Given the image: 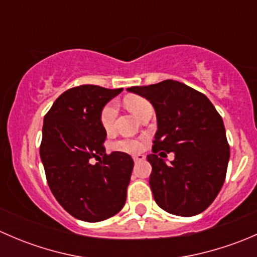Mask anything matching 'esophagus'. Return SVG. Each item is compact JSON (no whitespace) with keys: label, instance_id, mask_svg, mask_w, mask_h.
<instances>
[{"label":"esophagus","instance_id":"34e87169","mask_svg":"<svg viewBox=\"0 0 257 257\" xmlns=\"http://www.w3.org/2000/svg\"><path fill=\"white\" fill-rule=\"evenodd\" d=\"M144 159H145V155L144 154H141V153H139V154H134L133 155V160L136 163L142 162V160H144Z\"/></svg>","mask_w":257,"mask_h":257}]
</instances>
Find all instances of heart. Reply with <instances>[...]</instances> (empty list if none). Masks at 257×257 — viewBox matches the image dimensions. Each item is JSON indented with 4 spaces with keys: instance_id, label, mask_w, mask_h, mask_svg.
Returning <instances> with one entry per match:
<instances>
[{
    "instance_id": "obj_1",
    "label": "heart",
    "mask_w": 257,
    "mask_h": 257,
    "mask_svg": "<svg viewBox=\"0 0 257 257\" xmlns=\"http://www.w3.org/2000/svg\"><path fill=\"white\" fill-rule=\"evenodd\" d=\"M126 105L131 109V112L134 115L139 116L145 108L149 107V103L141 97H129L126 98ZM116 112H118V105L116 102L107 103V104L103 107L102 112H100V124H102L103 129L107 132H109L113 128L114 120H115ZM142 148V142L137 141V139H121L118 141L116 143L113 144V149L118 150V152H126V153H136L138 150H141Z\"/></svg>"
}]
</instances>
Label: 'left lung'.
I'll use <instances>...</instances> for the list:
<instances>
[{
    "label": "left lung",
    "instance_id": "1",
    "mask_svg": "<svg viewBox=\"0 0 257 257\" xmlns=\"http://www.w3.org/2000/svg\"><path fill=\"white\" fill-rule=\"evenodd\" d=\"M126 90L149 100L157 114L153 154L147 157L155 203L178 216L203 212L221 190L229 164L220 114L206 95L177 80ZM162 150L174 152L175 160L167 163L158 157L157 152L165 154Z\"/></svg>",
    "mask_w": 257,
    "mask_h": 257
}]
</instances>
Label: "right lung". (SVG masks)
Masks as SVG:
<instances>
[{"instance_id":"right-lung-1","label":"right lung","mask_w":257,"mask_h":257,"mask_svg":"<svg viewBox=\"0 0 257 257\" xmlns=\"http://www.w3.org/2000/svg\"><path fill=\"white\" fill-rule=\"evenodd\" d=\"M84 84L62 93L43 120L41 159L49 189L76 219L97 222L123 209L134 162L123 152L105 154L103 107L121 92ZM93 157L99 163L90 164Z\"/></svg>"}]
</instances>
